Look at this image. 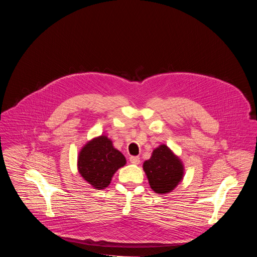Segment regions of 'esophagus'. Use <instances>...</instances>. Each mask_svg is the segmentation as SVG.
Wrapping results in <instances>:
<instances>
[{
  "mask_svg": "<svg viewBox=\"0 0 257 257\" xmlns=\"http://www.w3.org/2000/svg\"><path fill=\"white\" fill-rule=\"evenodd\" d=\"M129 161L131 164H134V165H138L140 163V158L139 157H136V156H131L129 158Z\"/></svg>",
  "mask_w": 257,
  "mask_h": 257,
  "instance_id": "1",
  "label": "esophagus"
}]
</instances>
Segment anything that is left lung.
<instances>
[{"instance_id": "1", "label": "left lung", "mask_w": 257, "mask_h": 257, "mask_svg": "<svg viewBox=\"0 0 257 257\" xmlns=\"http://www.w3.org/2000/svg\"><path fill=\"white\" fill-rule=\"evenodd\" d=\"M152 189L157 193L171 192L183 178L184 169L181 161L165 144L160 145L150 160L143 164Z\"/></svg>"}]
</instances>
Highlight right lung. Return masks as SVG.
<instances>
[{"label":"right lung","instance_id":"add662e5","mask_svg":"<svg viewBox=\"0 0 257 257\" xmlns=\"http://www.w3.org/2000/svg\"><path fill=\"white\" fill-rule=\"evenodd\" d=\"M125 164V157L114 149L112 141L106 136L89 141L78 158L79 173L98 190L107 187L115 172Z\"/></svg>","mask_w":257,"mask_h":257}]
</instances>
